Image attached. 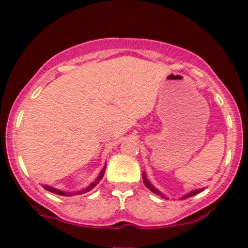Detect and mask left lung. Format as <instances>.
I'll return each instance as SVG.
<instances>
[{"label":"left lung","instance_id":"left-lung-1","mask_svg":"<svg viewBox=\"0 0 248 248\" xmlns=\"http://www.w3.org/2000/svg\"><path fill=\"white\" fill-rule=\"evenodd\" d=\"M142 178H143V183H144V186H146L148 189L150 190V191L152 192H154V193H156V195H158V196H162V197H166V196H163L162 195V193L158 191L157 189H156V187H154L152 184H150V182L148 181L147 179V177H146V173H142ZM201 191H203V189H199V190H193V191H191L190 193H187V195H186L184 196V197H182V199H186V198H189V197H192V196H195V195H197L198 192H201Z\"/></svg>","mask_w":248,"mask_h":248}]
</instances>
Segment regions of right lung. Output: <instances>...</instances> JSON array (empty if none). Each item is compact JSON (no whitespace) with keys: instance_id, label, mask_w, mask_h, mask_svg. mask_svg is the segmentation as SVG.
I'll use <instances>...</instances> for the list:
<instances>
[{"instance_id":"add662e5","label":"right lung","mask_w":248,"mask_h":248,"mask_svg":"<svg viewBox=\"0 0 248 248\" xmlns=\"http://www.w3.org/2000/svg\"><path fill=\"white\" fill-rule=\"evenodd\" d=\"M105 169H106V167H104V169L101 170L100 171V175L98 176V178L95 179L94 182H93V183H91L90 186H88L87 187H85L84 190H81V191H78V192H76V193H71V192H64V191H61V190H58V189H55V187H52V186H43V187H44L45 190H47V191H50V192H53V193H56V195H61V196H72V195H81V193H86V192H88L90 191V190H92L93 187H94L96 184L99 183V182L101 181V178L104 177V173H105Z\"/></svg>"}]
</instances>
